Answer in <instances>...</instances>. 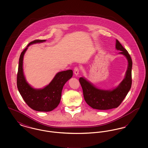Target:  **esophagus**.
<instances>
[{"label":"esophagus","instance_id":"obj_1","mask_svg":"<svg viewBox=\"0 0 148 148\" xmlns=\"http://www.w3.org/2000/svg\"><path fill=\"white\" fill-rule=\"evenodd\" d=\"M74 73L75 75H77L79 74V68L75 67L74 68Z\"/></svg>","mask_w":148,"mask_h":148}]
</instances>
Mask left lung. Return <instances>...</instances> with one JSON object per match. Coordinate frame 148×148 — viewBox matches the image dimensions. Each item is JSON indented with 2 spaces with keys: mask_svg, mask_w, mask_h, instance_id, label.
Segmentation results:
<instances>
[{
  "mask_svg": "<svg viewBox=\"0 0 148 148\" xmlns=\"http://www.w3.org/2000/svg\"><path fill=\"white\" fill-rule=\"evenodd\" d=\"M115 48L119 54L126 57L128 66L124 79L119 85L112 90L100 89L88 81L84 77L79 78L86 103L92 108L98 110H108L118 107L130 90L132 83V60L127 51L116 39Z\"/></svg>",
  "mask_w": 148,
  "mask_h": 148,
  "instance_id": "obj_1",
  "label": "left lung"
}]
</instances>
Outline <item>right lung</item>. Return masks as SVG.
Segmentation results:
<instances>
[{
	"mask_svg": "<svg viewBox=\"0 0 148 148\" xmlns=\"http://www.w3.org/2000/svg\"><path fill=\"white\" fill-rule=\"evenodd\" d=\"M45 40H35L30 42L21 52L17 74V87L22 98L32 109L38 112H50L59 105L64 85L73 76L72 70L58 73L49 84L42 89H35L29 84L23 72V58L29 46Z\"/></svg>",
	"mask_w": 148,
	"mask_h": 148,
	"instance_id": "add662e5",
	"label": "right lung"
}]
</instances>
